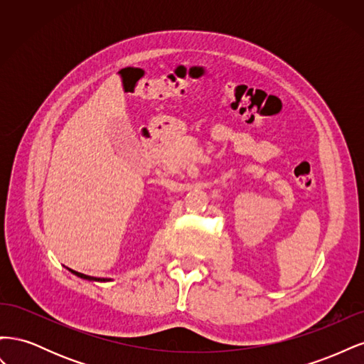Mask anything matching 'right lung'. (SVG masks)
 Returning <instances> with one entry per match:
<instances>
[{
    "label": "right lung",
    "mask_w": 364,
    "mask_h": 364,
    "mask_svg": "<svg viewBox=\"0 0 364 364\" xmlns=\"http://www.w3.org/2000/svg\"><path fill=\"white\" fill-rule=\"evenodd\" d=\"M74 274H77V277H80V278H83V279H90V281H107V279H100V278H94V277H87V274H83V273H79V272H74V270H71Z\"/></svg>",
    "instance_id": "1"
}]
</instances>
